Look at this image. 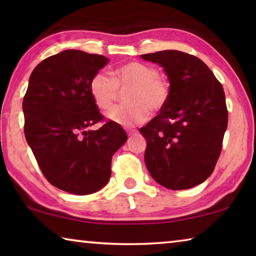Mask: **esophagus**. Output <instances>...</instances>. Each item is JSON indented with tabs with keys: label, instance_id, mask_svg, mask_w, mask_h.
Listing matches in <instances>:
<instances>
[{
	"label": "esophagus",
	"instance_id": "obj_1",
	"mask_svg": "<svg viewBox=\"0 0 256 256\" xmlns=\"http://www.w3.org/2000/svg\"><path fill=\"white\" fill-rule=\"evenodd\" d=\"M136 133H138L136 130H128V136H136Z\"/></svg>",
	"mask_w": 256,
	"mask_h": 256
}]
</instances>
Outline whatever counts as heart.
<instances>
[{"mask_svg": "<svg viewBox=\"0 0 256 256\" xmlns=\"http://www.w3.org/2000/svg\"><path fill=\"white\" fill-rule=\"evenodd\" d=\"M90 94L100 110H107L125 94V105L116 106L107 112L112 122L125 128L141 124L151 114H158L164 110L170 97V86L160 76L157 68L141 62L124 64L110 76L106 72H97L90 81Z\"/></svg>", "mask_w": 256, "mask_h": 256, "instance_id": "heart-1", "label": "heart"}]
</instances>
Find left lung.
I'll return each mask as SVG.
<instances>
[{
  "label": "left lung",
  "instance_id": "left-lung-1",
  "mask_svg": "<svg viewBox=\"0 0 256 256\" xmlns=\"http://www.w3.org/2000/svg\"><path fill=\"white\" fill-rule=\"evenodd\" d=\"M141 58L164 68L170 86L164 110L140 128L146 166L168 190L194 188L212 174L222 152L228 124L222 86L196 56L162 50Z\"/></svg>",
  "mask_w": 256,
  "mask_h": 256
}]
</instances>
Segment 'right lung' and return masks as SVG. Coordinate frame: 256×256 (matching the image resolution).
I'll return each instance as SVG.
<instances>
[{
    "mask_svg": "<svg viewBox=\"0 0 256 256\" xmlns=\"http://www.w3.org/2000/svg\"><path fill=\"white\" fill-rule=\"evenodd\" d=\"M102 55L66 50L34 68L22 110L24 136L42 174L52 185L76 196L105 186L112 157L128 140L114 122L102 120L90 94V81L108 63Z\"/></svg>",
    "mask_w": 256,
    "mask_h": 256,
    "instance_id": "add662e5",
    "label": "right lung"
}]
</instances>
